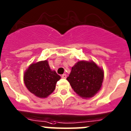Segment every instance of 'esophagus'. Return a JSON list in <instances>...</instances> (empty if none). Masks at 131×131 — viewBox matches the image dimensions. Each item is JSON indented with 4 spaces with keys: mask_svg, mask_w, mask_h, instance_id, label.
<instances>
[{
    "mask_svg": "<svg viewBox=\"0 0 131 131\" xmlns=\"http://www.w3.org/2000/svg\"><path fill=\"white\" fill-rule=\"evenodd\" d=\"M61 77H62V78L66 79V78H67V74H63V75H62V76H61Z\"/></svg>",
    "mask_w": 131,
    "mask_h": 131,
    "instance_id": "obj_1",
    "label": "esophagus"
}]
</instances>
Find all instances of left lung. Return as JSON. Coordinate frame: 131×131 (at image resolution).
<instances>
[{
    "label": "left lung",
    "instance_id": "1",
    "mask_svg": "<svg viewBox=\"0 0 131 131\" xmlns=\"http://www.w3.org/2000/svg\"><path fill=\"white\" fill-rule=\"evenodd\" d=\"M103 79V69L95 62L80 61L72 67L67 80L76 94L83 99H89L101 90Z\"/></svg>",
    "mask_w": 131,
    "mask_h": 131
}]
</instances>
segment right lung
<instances>
[{"label":"right lung","instance_id":"right-lung-1","mask_svg":"<svg viewBox=\"0 0 131 131\" xmlns=\"http://www.w3.org/2000/svg\"><path fill=\"white\" fill-rule=\"evenodd\" d=\"M23 78L26 88L38 98H46L52 93L61 79L55 70H51L47 60L32 63Z\"/></svg>","mask_w":131,"mask_h":131}]
</instances>
